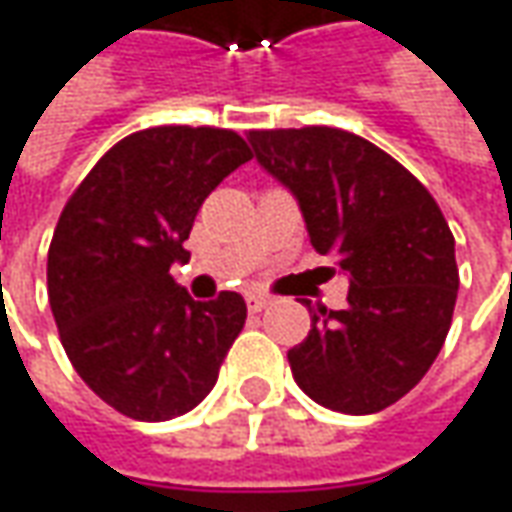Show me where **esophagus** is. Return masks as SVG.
<instances>
[{"mask_svg":"<svg viewBox=\"0 0 512 512\" xmlns=\"http://www.w3.org/2000/svg\"><path fill=\"white\" fill-rule=\"evenodd\" d=\"M246 306H249V311H263L266 306H272V297L252 291V294H246Z\"/></svg>","mask_w":512,"mask_h":512,"instance_id":"esophagus-1","label":"esophagus"}]
</instances>
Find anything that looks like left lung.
<instances>
[{
	"label": "left lung",
	"mask_w": 512,
	"mask_h": 512,
	"mask_svg": "<svg viewBox=\"0 0 512 512\" xmlns=\"http://www.w3.org/2000/svg\"><path fill=\"white\" fill-rule=\"evenodd\" d=\"M255 158L300 203L311 246L348 274V306L311 309L289 351L317 405L365 416L402 399L445 343L456 243L431 192L388 152L334 127L252 130Z\"/></svg>",
	"instance_id": "1"
}]
</instances>
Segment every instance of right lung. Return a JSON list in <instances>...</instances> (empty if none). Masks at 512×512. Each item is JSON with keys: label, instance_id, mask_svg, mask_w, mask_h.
<instances>
[{"label": "right lung", "instance_id": "add662e5", "mask_svg": "<svg viewBox=\"0 0 512 512\" xmlns=\"http://www.w3.org/2000/svg\"><path fill=\"white\" fill-rule=\"evenodd\" d=\"M252 158L215 127H150L104 152L70 195L47 252L64 351L118 414L167 422L215 388L246 323L238 291L192 300L169 266L209 192Z\"/></svg>", "mask_w": 512, "mask_h": 512}]
</instances>
